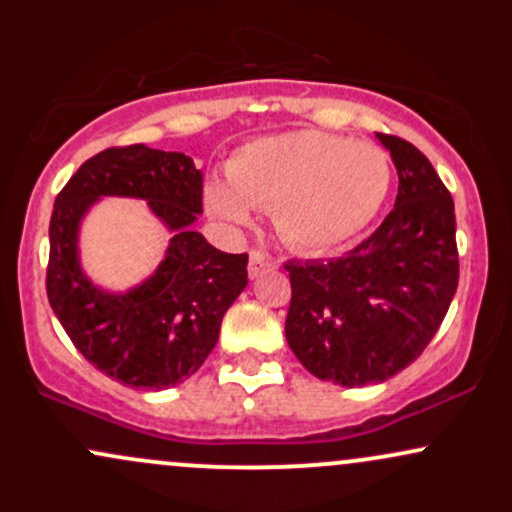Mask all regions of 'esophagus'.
<instances>
[{"label":"esophagus","mask_w":512,"mask_h":512,"mask_svg":"<svg viewBox=\"0 0 512 512\" xmlns=\"http://www.w3.org/2000/svg\"><path fill=\"white\" fill-rule=\"evenodd\" d=\"M269 267H272V260H269L267 252H262V250H252L250 252V260H248L250 279H257V276H260L264 269H269Z\"/></svg>","instance_id":"obj_1"}]
</instances>
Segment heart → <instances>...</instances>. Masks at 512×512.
<instances>
[{
    "label": "heart",
    "mask_w": 512,
    "mask_h": 512,
    "mask_svg": "<svg viewBox=\"0 0 512 512\" xmlns=\"http://www.w3.org/2000/svg\"><path fill=\"white\" fill-rule=\"evenodd\" d=\"M209 180L204 204L216 219L243 226L252 209H274L281 240L303 252L351 243L375 221L392 187L385 149L320 129L252 139Z\"/></svg>",
    "instance_id": "heart-1"
}]
</instances>
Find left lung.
I'll return each instance as SVG.
<instances>
[{
    "label": "left lung",
    "mask_w": 512,
    "mask_h": 512,
    "mask_svg": "<svg viewBox=\"0 0 512 512\" xmlns=\"http://www.w3.org/2000/svg\"><path fill=\"white\" fill-rule=\"evenodd\" d=\"M399 175L395 209L334 260L289 262L286 342L315 378L385 383L424 354L460 279L455 204L414 144L378 134Z\"/></svg>",
    "instance_id": "1"
}]
</instances>
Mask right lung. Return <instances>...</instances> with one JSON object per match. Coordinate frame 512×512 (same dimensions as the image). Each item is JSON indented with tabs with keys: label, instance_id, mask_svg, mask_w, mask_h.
<instances>
[{
	"label": "right lung",
	"instance_id": "1",
	"mask_svg": "<svg viewBox=\"0 0 512 512\" xmlns=\"http://www.w3.org/2000/svg\"><path fill=\"white\" fill-rule=\"evenodd\" d=\"M101 196L146 198L174 238L157 272L125 294L98 290L78 262V226ZM202 170L178 151L113 146L88 158L55 199L48 301L88 363L129 387L166 390L195 375L248 286V255L197 233Z\"/></svg>",
	"mask_w": 512,
	"mask_h": 512
}]
</instances>
